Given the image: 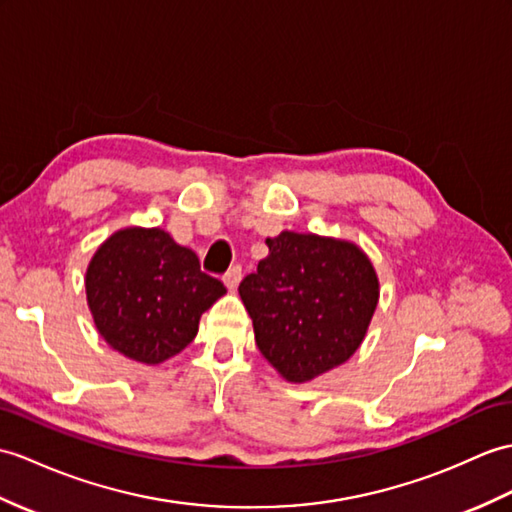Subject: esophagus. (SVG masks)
Listing matches in <instances>:
<instances>
[{
    "instance_id": "obj_1",
    "label": "esophagus",
    "mask_w": 512,
    "mask_h": 512,
    "mask_svg": "<svg viewBox=\"0 0 512 512\" xmlns=\"http://www.w3.org/2000/svg\"><path fill=\"white\" fill-rule=\"evenodd\" d=\"M222 279H224V285H227L229 290H235V288H237V283L242 281V266H233V268H229V270H227V275H224Z\"/></svg>"
}]
</instances>
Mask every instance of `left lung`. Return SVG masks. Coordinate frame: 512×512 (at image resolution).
Masks as SVG:
<instances>
[{"label":"left lung","instance_id":"8db88e82","mask_svg":"<svg viewBox=\"0 0 512 512\" xmlns=\"http://www.w3.org/2000/svg\"><path fill=\"white\" fill-rule=\"evenodd\" d=\"M240 283L261 355L310 382L358 351L379 299L373 264L355 244L283 231Z\"/></svg>","mask_w":512,"mask_h":512}]
</instances>
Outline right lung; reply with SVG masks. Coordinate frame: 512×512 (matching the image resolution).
I'll return each instance as SVG.
<instances>
[{"instance_id": "right-lung-1", "label": "right lung", "mask_w": 512, "mask_h": 512, "mask_svg": "<svg viewBox=\"0 0 512 512\" xmlns=\"http://www.w3.org/2000/svg\"><path fill=\"white\" fill-rule=\"evenodd\" d=\"M95 327L126 358L159 364L196 338L202 312L227 292L200 270L194 251L161 229H124L106 240L87 270Z\"/></svg>"}]
</instances>
